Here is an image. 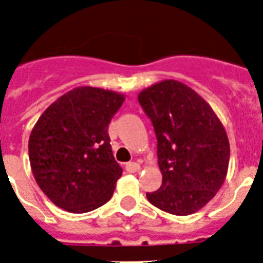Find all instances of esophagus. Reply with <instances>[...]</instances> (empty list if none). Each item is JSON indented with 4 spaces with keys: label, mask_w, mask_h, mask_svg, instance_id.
<instances>
[{
    "label": "esophagus",
    "mask_w": 263,
    "mask_h": 263,
    "mask_svg": "<svg viewBox=\"0 0 263 263\" xmlns=\"http://www.w3.org/2000/svg\"><path fill=\"white\" fill-rule=\"evenodd\" d=\"M140 165L137 164V162H128V164L126 165V170L129 173H137L140 172Z\"/></svg>",
    "instance_id": "esophagus-1"
}]
</instances>
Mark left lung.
Wrapping results in <instances>:
<instances>
[{"mask_svg":"<svg viewBox=\"0 0 263 263\" xmlns=\"http://www.w3.org/2000/svg\"><path fill=\"white\" fill-rule=\"evenodd\" d=\"M157 137L162 184L146 198L177 216L195 214L226 181L229 140L212 107L187 85L164 80L137 96Z\"/></svg>","mask_w":263,"mask_h":263,"instance_id":"left-lung-1","label":"left lung"}]
</instances>
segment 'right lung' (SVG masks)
Segmentation results:
<instances>
[{
	"instance_id": "right-lung-1",
	"label": "right lung",
	"mask_w": 263,
	"mask_h": 263,
	"mask_svg": "<svg viewBox=\"0 0 263 263\" xmlns=\"http://www.w3.org/2000/svg\"><path fill=\"white\" fill-rule=\"evenodd\" d=\"M124 99L118 91L80 86L40 115L30 135L28 157L37 186L53 204L84 214L110 200L123 170L107 129Z\"/></svg>"
}]
</instances>
